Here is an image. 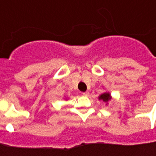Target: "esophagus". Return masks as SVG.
<instances>
[{
  "label": "esophagus",
  "mask_w": 156,
  "mask_h": 156,
  "mask_svg": "<svg viewBox=\"0 0 156 156\" xmlns=\"http://www.w3.org/2000/svg\"><path fill=\"white\" fill-rule=\"evenodd\" d=\"M82 95H83V96L87 97V96H88V95H89V92H87H87H82Z\"/></svg>",
  "instance_id": "34e87169"
}]
</instances>
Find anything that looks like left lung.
Returning <instances> with one entry per match:
<instances>
[{"label":"left lung","instance_id":"left-lung-1","mask_svg":"<svg viewBox=\"0 0 156 156\" xmlns=\"http://www.w3.org/2000/svg\"><path fill=\"white\" fill-rule=\"evenodd\" d=\"M111 96H110V94H109V92H105V93H103V94H101L100 96L98 97V99L101 101H103V102H105L106 103V105L108 104V102L109 100H111Z\"/></svg>","mask_w":156,"mask_h":156}]
</instances>
